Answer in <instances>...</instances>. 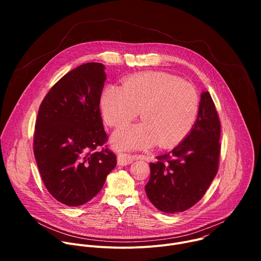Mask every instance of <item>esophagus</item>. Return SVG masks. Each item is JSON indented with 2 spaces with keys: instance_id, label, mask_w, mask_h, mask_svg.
<instances>
[{
  "instance_id": "obj_1",
  "label": "esophagus",
  "mask_w": 261,
  "mask_h": 261,
  "mask_svg": "<svg viewBox=\"0 0 261 261\" xmlns=\"http://www.w3.org/2000/svg\"><path fill=\"white\" fill-rule=\"evenodd\" d=\"M135 160V156L128 155V154H120L118 156V164L125 166L131 164Z\"/></svg>"
}]
</instances>
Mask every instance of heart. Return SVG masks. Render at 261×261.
<instances>
[{"label": "heart", "mask_w": 261, "mask_h": 261, "mask_svg": "<svg viewBox=\"0 0 261 261\" xmlns=\"http://www.w3.org/2000/svg\"><path fill=\"white\" fill-rule=\"evenodd\" d=\"M104 121L111 127L137 117L143 122L120 127L113 144L120 150H135L158 142L161 147L178 143L197 118L199 97L189 83L162 72L134 74L123 86L108 85L100 97Z\"/></svg>", "instance_id": "1"}]
</instances>
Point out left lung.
<instances>
[{"label":"left lung","instance_id":"obj_1","mask_svg":"<svg viewBox=\"0 0 261 261\" xmlns=\"http://www.w3.org/2000/svg\"><path fill=\"white\" fill-rule=\"evenodd\" d=\"M221 125L208 92L200 95L197 119L181 142L150 163L145 193L161 212L181 213L197 203L215 178L220 157Z\"/></svg>","mask_w":261,"mask_h":261}]
</instances>
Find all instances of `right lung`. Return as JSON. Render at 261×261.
Instances as JSON below:
<instances>
[{
    "instance_id": "add662e5",
    "label": "right lung",
    "mask_w": 261,
    "mask_h": 261,
    "mask_svg": "<svg viewBox=\"0 0 261 261\" xmlns=\"http://www.w3.org/2000/svg\"><path fill=\"white\" fill-rule=\"evenodd\" d=\"M105 66L87 63L71 70L43 99L34 135V155L48 192L60 202L79 206L102 189L117 165L108 148L100 114Z\"/></svg>"
}]
</instances>
